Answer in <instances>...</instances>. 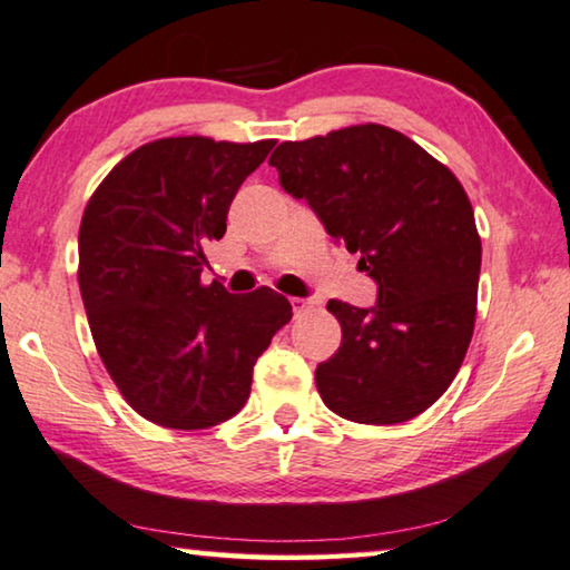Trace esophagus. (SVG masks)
I'll list each match as a JSON object with an SVG mask.
<instances>
[{
    "mask_svg": "<svg viewBox=\"0 0 570 570\" xmlns=\"http://www.w3.org/2000/svg\"><path fill=\"white\" fill-rule=\"evenodd\" d=\"M291 305H293L295 316H301V313H308L313 308V301L311 298H291Z\"/></svg>",
    "mask_w": 570,
    "mask_h": 570,
    "instance_id": "esophagus-1",
    "label": "esophagus"
}]
</instances>
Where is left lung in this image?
Returning <instances> with one entry per match:
<instances>
[{
    "label": "left lung",
    "mask_w": 570,
    "mask_h": 570,
    "mask_svg": "<svg viewBox=\"0 0 570 570\" xmlns=\"http://www.w3.org/2000/svg\"><path fill=\"white\" fill-rule=\"evenodd\" d=\"M269 164L377 283L373 308L326 303L342 346L316 367L321 399L357 424L419 416L455 381L473 340L481 236L463 185L377 122L285 141Z\"/></svg>",
    "instance_id": "1"
}]
</instances>
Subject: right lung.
I'll use <instances>...</instances> for the list:
<instances>
[{"instance_id": "obj_1", "label": "right lung", "mask_w": 570, "mask_h": 570, "mask_svg": "<svg viewBox=\"0 0 570 570\" xmlns=\"http://www.w3.org/2000/svg\"><path fill=\"white\" fill-rule=\"evenodd\" d=\"M275 141L177 136L138 146L89 197L79 226V291L97 352L128 406L167 429L236 416L287 298L203 285L238 187Z\"/></svg>"}]
</instances>
